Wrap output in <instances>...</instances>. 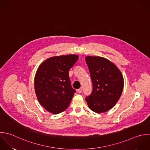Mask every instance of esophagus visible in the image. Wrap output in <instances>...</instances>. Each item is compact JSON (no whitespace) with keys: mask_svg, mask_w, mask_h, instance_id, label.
<instances>
[{"mask_svg":"<svg viewBox=\"0 0 150 150\" xmlns=\"http://www.w3.org/2000/svg\"><path fill=\"white\" fill-rule=\"evenodd\" d=\"M78 92L79 93H82V88H79V89H78Z\"/></svg>","mask_w":150,"mask_h":150,"instance_id":"1","label":"esophagus"}]
</instances>
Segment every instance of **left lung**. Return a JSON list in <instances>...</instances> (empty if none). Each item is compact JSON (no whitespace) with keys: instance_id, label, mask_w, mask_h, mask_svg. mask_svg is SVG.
<instances>
[{"instance_id":"1","label":"left lung","mask_w":150,"mask_h":150,"mask_svg":"<svg viewBox=\"0 0 150 150\" xmlns=\"http://www.w3.org/2000/svg\"><path fill=\"white\" fill-rule=\"evenodd\" d=\"M85 61L93 85L92 93L85 100L94 112H106L120 99L124 86L123 77L118 68L105 58L87 56Z\"/></svg>"}]
</instances>
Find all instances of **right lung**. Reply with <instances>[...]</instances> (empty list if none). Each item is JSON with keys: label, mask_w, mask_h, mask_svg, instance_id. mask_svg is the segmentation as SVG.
Wrapping results in <instances>:
<instances>
[{"label": "right lung", "mask_w": 150, "mask_h": 150, "mask_svg": "<svg viewBox=\"0 0 150 150\" xmlns=\"http://www.w3.org/2000/svg\"><path fill=\"white\" fill-rule=\"evenodd\" d=\"M78 58L76 55L53 57L38 68L35 92L40 105L49 112L58 114L69 105L76 91L71 86L69 71Z\"/></svg>", "instance_id": "right-lung-1"}]
</instances>
